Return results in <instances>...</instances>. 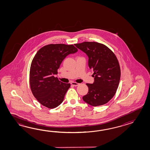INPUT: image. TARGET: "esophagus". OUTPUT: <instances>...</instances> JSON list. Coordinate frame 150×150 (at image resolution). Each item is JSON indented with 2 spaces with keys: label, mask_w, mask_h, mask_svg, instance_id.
<instances>
[{
  "label": "esophagus",
  "mask_w": 150,
  "mask_h": 150,
  "mask_svg": "<svg viewBox=\"0 0 150 150\" xmlns=\"http://www.w3.org/2000/svg\"><path fill=\"white\" fill-rule=\"evenodd\" d=\"M71 85H73V86H78V85H79V83H76V82H72V83H71Z\"/></svg>",
  "instance_id": "1"
}]
</instances>
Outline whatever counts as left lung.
<instances>
[{"label": "left lung", "mask_w": 150, "mask_h": 150, "mask_svg": "<svg viewBox=\"0 0 150 150\" xmlns=\"http://www.w3.org/2000/svg\"><path fill=\"white\" fill-rule=\"evenodd\" d=\"M88 57V67L94 71L93 83H86L88 92L83 100L92 106L103 105L113 98L118 88L121 69L114 53L105 45L96 42L74 44Z\"/></svg>", "instance_id": "obj_1"}]
</instances>
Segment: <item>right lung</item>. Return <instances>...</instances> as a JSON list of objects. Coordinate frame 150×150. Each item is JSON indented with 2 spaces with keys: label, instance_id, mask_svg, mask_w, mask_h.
<instances>
[{
  "label": "right lung",
  "instance_id": "right-lung-1",
  "mask_svg": "<svg viewBox=\"0 0 150 150\" xmlns=\"http://www.w3.org/2000/svg\"><path fill=\"white\" fill-rule=\"evenodd\" d=\"M77 51L74 45L50 44L35 54L30 65L29 83L33 96L42 105L53 109L63 101L70 83L61 82L54 75L64 58Z\"/></svg>",
  "mask_w": 150,
  "mask_h": 150
}]
</instances>
